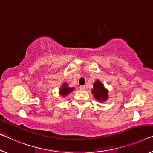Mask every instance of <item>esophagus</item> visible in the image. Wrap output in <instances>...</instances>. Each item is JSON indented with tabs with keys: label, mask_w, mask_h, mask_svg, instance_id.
<instances>
[{
	"label": "esophagus",
	"mask_w": 153,
	"mask_h": 153,
	"mask_svg": "<svg viewBox=\"0 0 153 153\" xmlns=\"http://www.w3.org/2000/svg\"><path fill=\"white\" fill-rule=\"evenodd\" d=\"M79 88H80V90H85L86 89V87L85 85H81L79 87Z\"/></svg>",
	"instance_id": "esophagus-1"
}]
</instances>
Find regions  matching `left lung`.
Instances as JSON below:
<instances>
[{"label": "left lung", "instance_id": "left-lung-1", "mask_svg": "<svg viewBox=\"0 0 153 153\" xmlns=\"http://www.w3.org/2000/svg\"><path fill=\"white\" fill-rule=\"evenodd\" d=\"M91 93L93 94L95 99L101 102H104L108 98V90L100 81H96L94 83Z\"/></svg>", "mask_w": 153, "mask_h": 153}]
</instances>
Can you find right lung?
Wrapping results in <instances>:
<instances>
[{"label":"right lung","instance_id":"obj_1","mask_svg":"<svg viewBox=\"0 0 153 153\" xmlns=\"http://www.w3.org/2000/svg\"><path fill=\"white\" fill-rule=\"evenodd\" d=\"M72 91H74V88H69L68 83H63L62 86L60 88L59 94L62 96L65 97V96L68 95L70 93H71Z\"/></svg>","mask_w":153,"mask_h":153}]
</instances>
